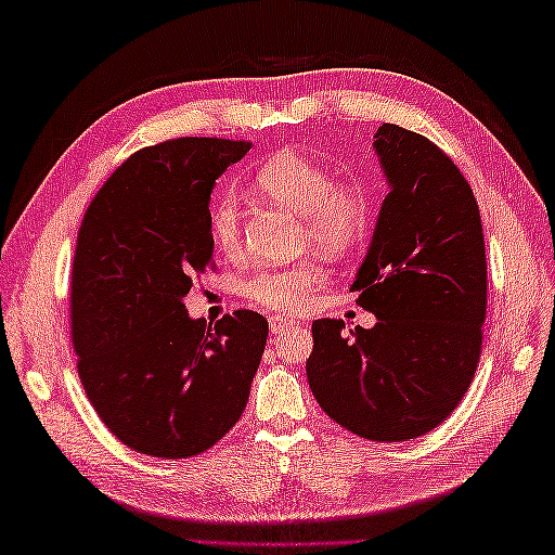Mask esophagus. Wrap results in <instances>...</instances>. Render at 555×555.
Listing matches in <instances>:
<instances>
[{
    "mask_svg": "<svg viewBox=\"0 0 555 555\" xmlns=\"http://www.w3.org/2000/svg\"><path fill=\"white\" fill-rule=\"evenodd\" d=\"M269 326H271V334H284V332H288V328L293 326V322L284 320V317H271Z\"/></svg>",
    "mask_w": 555,
    "mask_h": 555,
    "instance_id": "obj_1",
    "label": "esophagus"
}]
</instances>
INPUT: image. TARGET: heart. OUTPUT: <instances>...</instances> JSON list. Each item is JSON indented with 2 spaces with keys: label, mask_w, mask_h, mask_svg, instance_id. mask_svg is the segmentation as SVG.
Returning a JSON list of instances; mask_svg holds the SVG:
<instances>
[{
  "label": "heart",
  "mask_w": 555,
  "mask_h": 555,
  "mask_svg": "<svg viewBox=\"0 0 555 555\" xmlns=\"http://www.w3.org/2000/svg\"><path fill=\"white\" fill-rule=\"evenodd\" d=\"M257 188L305 221V238L328 253H346L370 227V195L358 181H334L322 164L298 152H276L257 171ZM209 235L223 255L241 247V205L221 195L209 209ZM320 264L262 269L245 281V296L271 310L300 312L320 284Z\"/></svg>",
  "instance_id": "b5f03b06"
}]
</instances>
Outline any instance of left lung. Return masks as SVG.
<instances>
[{
  "label": "left lung",
  "instance_id": "1",
  "mask_svg": "<svg viewBox=\"0 0 555 555\" xmlns=\"http://www.w3.org/2000/svg\"><path fill=\"white\" fill-rule=\"evenodd\" d=\"M374 152L388 185L350 291L376 317L346 334L317 320L308 382L340 427L408 441L451 415L473 384L487 317V255L473 188L431 140L384 124Z\"/></svg>",
  "mask_w": 555,
  "mask_h": 555
}]
</instances>
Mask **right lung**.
Instances as JSON below:
<instances>
[{
	"label": "right lung",
	"instance_id": "obj_1",
	"mask_svg": "<svg viewBox=\"0 0 555 555\" xmlns=\"http://www.w3.org/2000/svg\"><path fill=\"white\" fill-rule=\"evenodd\" d=\"M250 143L179 138L135 152L92 199L70 271L78 376L107 429L138 453L191 457L243 415L269 324L211 326L185 296L211 264L209 199Z\"/></svg>",
	"mask_w": 555,
	"mask_h": 555
}]
</instances>
